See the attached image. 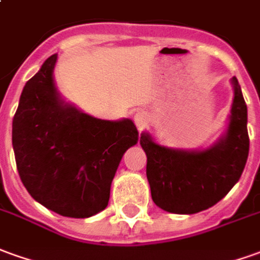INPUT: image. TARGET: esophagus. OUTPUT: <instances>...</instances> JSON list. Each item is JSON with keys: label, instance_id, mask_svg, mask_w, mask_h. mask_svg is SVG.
I'll return each mask as SVG.
<instances>
[{"label": "esophagus", "instance_id": "obj_1", "mask_svg": "<svg viewBox=\"0 0 260 260\" xmlns=\"http://www.w3.org/2000/svg\"><path fill=\"white\" fill-rule=\"evenodd\" d=\"M148 119H150V116H148L147 112H144V110H140V112H137L134 114V123H136V126L139 130H143L144 127L147 126Z\"/></svg>", "mask_w": 260, "mask_h": 260}]
</instances>
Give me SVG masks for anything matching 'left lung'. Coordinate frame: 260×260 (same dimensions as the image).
Here are the masks:
<instances>
[{"label": "left lung", "instance_id": "left-lung-1", "mask_svg": "<svg viewBox=\"0 0 260 260\" xmlns=\"http://www.w3.org/2000/svg\"><path fill=\"white\" fill-rule=\"evenodd\" d=\"M234 100L225 133L202 150H181L140 134L147 155V180L154 204L173 214H197L219 202L239 181L249 154L248 107L238 79H231Z\"/></svg>", "mask_w": 260, "mask_h": 260}]
</instances>
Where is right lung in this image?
<instances>
[{"label": "right lung", "mask_w": 260, "mask_h": 260, "mask_svg": "<svg viewBox=\"0 0 260 260\" xmlns=\"http://www.w3.org/2000/svg\"><path fill=\"white\" fill-rule=\"evenodd\" d=\"M58 55L24 86L12 120V147L31 197L62 216L89 218L109 204L123 154L137 144L130 119H96L60 98L53 80Z\"/></svg>", "instance_id": "right-lung-1"}]
</instances>
